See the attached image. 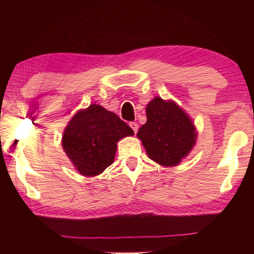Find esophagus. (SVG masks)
Returning a JSON list of instances; mask_svg holds the SVG:
<instances>
[{
  "label": "esophagus",
  "mask_w": 254,
  "mask_h": 254,
  "mask_svg": "<svg viewBox=\"0 0 254 254\" xmlns=\"http://www.w3.org/2000/svg\"><path fill=\"white\" fill-rule=\"evenodd\" d=\"M130 127H131L132 130L134 131V133L137 132V128H139V126H137L136 122H131V123H130Z\"/></svg>",
  "instance_id": "34e87169"
}]
</instances>
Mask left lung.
<instances>
[{"mask_svg":"<svg viewBox=\"0 0 254 254\" xmlns=\"http://www.w3.org/2000/svg\"><path fill=\"white\" fill-rule=\"evenodd\" d=\"M147 123L137 131L148 157L163 167H176L186 158L197 140L196 127L173 100L156 96L147 107Z\"/></svg>","mask_w":254,"mask_h":254,"instance_id":"8db88e82","label":"left lung"}]
</instances>
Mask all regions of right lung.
I'll list each match as a JSON object with an SVG mask.
<instances>
[{
    "label": "right lung",
    "mask_w": 254,
    "mask_h": 254,
    "mask_svg": "<svg viewBox=\"0 0 254 254\" xmlns=\"http://www.w3.org/2000/svg\"><path fill=\"white\" fill-rule=\"evenodd\" d=\"M131 135L134 132L117 114L92 104L70 119L64 130L62 145L81 176L94 177L113 163L119 141Z\"/></svg>",
    "instance_id": "obj_1"
}]
</instances>
